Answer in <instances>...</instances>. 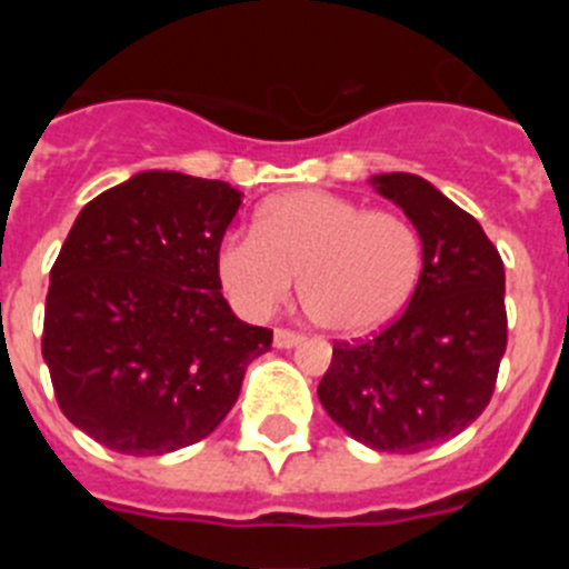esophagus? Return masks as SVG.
I'll return each instance as SVG.
<instances>
[{"label":"esophagus","mask_w":569,"mask_h":569,"mask_svg":"<svg viewBox=\"0 0 569 569\" xmlns=\"http://www.w3.org/2000/svg\"><path fill=\"white\" fill-rule=\"evenodd\" d=\"M301 341H305V336L296 333V330L279 328V330H276V333H273V345L281 347V350H290V347L301 345Z\"/></svg>","instance_id":"esophagus-1"}]
</instances>
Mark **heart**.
<instances>
[{
    "label": "heart",
    "instance_id": "obj_1",
    "mask_svg": "<svg viewBox=\"0 0 569 569\" xmlns=\"http://www.w3.org/2000/svg\"><path fill=\"white\" fill-rule=\"evenodd\" d=\"M425 241L407 216L370 210L328 190L270 199L259 230H236L216 253V273L233 308L268 319L293 296L316 325L339 336L385 328L413 299Z\"/></svg>",
    "mask_w": 569,
    "mask_h": 569
}]
</instances>
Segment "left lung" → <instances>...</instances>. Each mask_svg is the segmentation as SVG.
<instances>
[{
    "label": "left lung",
    "mask_w": 569,
    "mask_h": 569,
    "mask_svg": "<svg viewBox=\"0 0 569 569\" xmlns=\"http://www.w3.org/2000/svg\"><path fill=\"white\" fill-rule=\"evenodd\" d=\"M370 184L419 228L425 268L399 319L370 339L336 341L319 401L361 445L419 453L490 405L507 350L505 264L481 224L421 176Z\"/></svg>",
    "instance_id": "left-lung-1"
}]
</instances>
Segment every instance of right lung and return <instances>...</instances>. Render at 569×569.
<instances>
[{
	"label": "right lung",
	"mask_w": 569,
	"mask_h": 569,
	"mask_svg": "<svg viewBox=\"0 0 569 569\" xmlns=\"http://www.w3.org/2000/svg\"><path fill=\"white\" fill-rule=\"evenodd\" d=\"M241 193L144 170L82 208L44 299L42 356L68 421L108 450L196 445L236 405L273 330L236 319L216 253Z\"/></svg>",
	"instance_id": "right-lung-1"
}]
</instances>
